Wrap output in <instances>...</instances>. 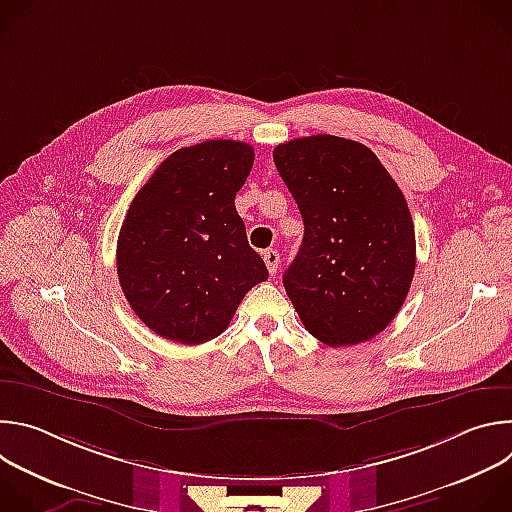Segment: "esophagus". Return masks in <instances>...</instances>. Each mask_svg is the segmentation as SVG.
<instances>
[{
  "label": "esophagus",
  "instance_id": "34e87169",
  "mask_svg": "<svg viewBox=\"0 0 512 512\" xmlns=\"http://www.w3.org/2000/svg\"><path fill=\"white\" fill-rule=\"evenodd\" d=\"M263 261L267 265V271L271 275H275L277 273V265H279V253L275 249H267V251H263Z\"/></svg>",
  "mask_w": 512,
  "mask_h": 512
}]
</instances>
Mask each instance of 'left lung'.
Listing matches in <instances>:
<instances>
[{
    "mask_svg": "<svg viewBox=\"0 0 512 512\" xmlns=\"http://www.w3.org/2000/svg\"><path fill=\"white\" fill-rule=\"evenodd\" d=\"M273 162L304 218L302 247L283 275L306 330L328 346L383 332L415 273V231L397 182L358 141L291 139Z\"/></svg>",
    "mask_w": 512,
    "mask_h": 512,
    "instance_id": "obj_1",
    "label": "left lung"
}]
</instances>
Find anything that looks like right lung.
I'll list each match as a JSON object with an SVG mask.
<instances>
[{"label":"right lung","instance_id":"add662e5","mask_svg":"<svg viewBox=\"0 0 512 512\" xmlns=\"http://www.w3.org/2000/svg\"><path fill=\"white\" fill-rule=\"evenodd\" d=\"M255 152L210 139L166 158L135 194L117 239V275L137 318L166 340L202 344L227 330L267 279L235 196Z\"/></svg>","mask_w":512,"mask_h":512}]
</instances>
